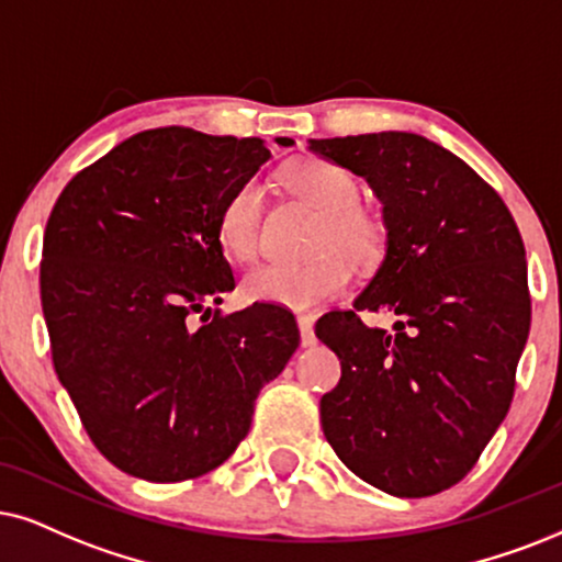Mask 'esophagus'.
Returning <instances> with one entry per match:
<instances>
[{
    "label": "esophagus",
    "instance_id": "obj_1",
    "mask_svg": "<svg viewBox=\"0 0 562 562\" xmlns=\"http://www.w3.org/2000/svg\"><path fill=\"white\" fill-rule=\"evenodd\" d=\"M297 329H301V345L303 347H311L316 342L314 316H297Z\"/></svg>",
    "mask_w": 562,
    "mask_h": 562
}]
</instances>
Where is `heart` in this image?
Here are the masks:
<instances>
[{
    "instance_id": "obj_1",
    "label": "heart",
    "mask_w": 562,
    "mask_h": 562,
    "mask_svg": "<svg viewBox=\"0 0 562 562\" xmlns=\"http://www.w3.org/2000/svg\"><path fill=\"white\" fill-rule=\"evenodd\" d=\"M282 181L322 212V223L311 246L316 257L303 265L265 261L248 269L244 295L251 301L308 311L329 297H337L350 285L352 265L358 269H375L386 259L389 223L360 202L363 189L350 170L331 160H297L282 170ZM261 215H265V191L259 181H244L220 207V246L236 259L254 257L259 246Z\"/></svg>"
}]
</instances>
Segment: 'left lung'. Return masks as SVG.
<instances>
[{
    "mask_svg": "<svg viewBox=\"0 0 562 562\" xmlns=\"http://www.w3.org/2000/svg\"><path fill=\"white\" fill-rule=\"evenodd\" d=\"M371 183L389 254L355 308L318 318L342 379L322 396L334 453L400 498L449 490L477 464L514 400L529 337L527 251L498 191L457 155L409 132L311 139ZM360 310H389L394 333Z\"/></svg>",
    "mask_w": 562,
    "mask_h": 562,
    "instance_id": "obj_1",
    "label": "left lung"
}]
</instances>
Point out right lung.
Instances as JSON below:
<instances>
[{"mask_svg": "<svg viewBox=\"0 0 562 562\" xmlns=\"http://www.w3.org/2000/svg\"><path fill=\"white\" fill-rule=\"evenodd\" d=\"M267 160L259 137L147 130L82 168L48 215L54 371L95 449L132 477L181 482L223 464L301 342L282 305L212 308L236 288L220 207Z\"/></svg>", "mask_w": 562, "mask_h": 562, "instance_id": "obj_1", "label": "right lung"}]
</instances>
